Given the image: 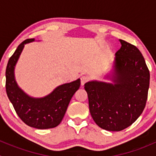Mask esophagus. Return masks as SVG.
<instances>
[{"label": "esophagus", "mask_w": 156, "mask_h": 156, "mask_svg": "<svg viewBox=\"0 0 156 156\" xmlns=\"http://www.w3.org/2000/svg\"><path fill=\"white\" fill-rule=\"evenodd\" d=\"M88 79H89V78H88L87 76H86V75H83V76L81 78V85L82 86L84 85V84L88 81Z\"/></svg>", "instance_id": "esophagus-1"}]
</instances>
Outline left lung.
Instances as JSON below:
<instances>
[{"label":"left lung","instance_id":"obj_1","mask_svg":"<svg viewBox=\"0 0 156 156\" xmlns=\"http://www.w3.org/2000/svg\"><path fill=\"white\" fill-rule=\"evenodd\" d=\"M112 69L105 75L112 82L90 81L84 84L90 112L95 123L108 131L130 126L145 108L149 71L142 53L133 45L119 40Z\"/></svg>","mask_w":156,"mask_h":156}]
</instances>
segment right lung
<instances>
[{"label":"right lung","instance_id":"add662e5","mask_svg":"<svg viewBox=\"0 0 156 156\" xmlns=\"http://www.w3.org/2000/svg\"><path fill=\"white\" fill-rule=\"evenodd\" d=\"M22 42L8 61L6 69V91L16 112L29 126L37 129L53 128L60 124L71 99L81 85L80 78L56 87L44 97H33L20 87L15 78V67L26 44Z\"/></svg>","mask_w":156,"mask_h":156}]
</instances>
